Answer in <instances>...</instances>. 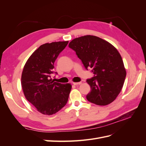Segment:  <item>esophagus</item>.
Returning a JSON list of instances; mask_svg holds the SVG:
<instances>
[{"instance_id":"esophagus-1","label":"esophagus","mask_w":146,"mask_h":146,"mask_svg":"<svg viewBox=\"0 0 146 146\" xmlns=\"http://www.w3.org/2000/svg\"><path fill=\"white\" fill-rule=\"evenodd\" d=\"M80 84H82V82H73V85H80Z\"/></svg>"}]
</instances>
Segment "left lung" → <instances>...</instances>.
<instances>
[{
	"mask_svg": "<svg viewBox=\"0 0 146 146\" xmlns=\"http://www.w3.org/2000/svg\"><path fill=\"white\" fill-rule=\"evenodd\" d=\"M69 47L76 51L85 68H91L94 74L87 80L91 87L87 100L100 106L113 102L120 93L126 77L124 64L117 48L93 35L75 38Z\"/></svg>",
	"mask_w": 146,
	"mask_h": 146,
	"instance_id": "obj_1",
	"label": "left lung"
}]
</instances>
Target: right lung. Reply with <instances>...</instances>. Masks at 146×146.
Listing matches in <instances>:
<instances>
[{
    "mask_svg": "<svg viewBox=\"0 0 146 146\" xmlns=\"http://www.w3.org/2000/svg\"><path fill=\"white\" fill-rule=\"evenodd\" d=\"M67 41L46 43L39 46L26 61L21 76L25 98L44 115H52L64 107L71 90L70 83L52 80L54 62Z\"/></svg>",
    "mask_w": 146,
    "mask_h": 146,
    "instance_id": "1",
    "label": "right lung"
}]
</instances>
